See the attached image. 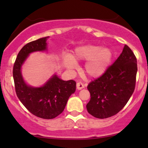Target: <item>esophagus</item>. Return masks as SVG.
Segmentation results:
<instances>
[{
  "label": "esophagus",
  "mask_w": 148,
  "mask_h": 148,
  "mask_svg": "<svg viewBox=\"0 0 148 148\" xmlns=\"http://www.w3.org/2000/svg\"><path fill=\"white\" fill-rule=\"evenodd\" d=\"M84 85L82 82H77V84H76V88H77L78 90L83 89V88H84Z\"/></svg>",
  "instance_id": "34e87169"
}]
</instances>
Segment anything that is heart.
<instances>
[{"instance_id":"obj_1","label":"heart","mask_w":148,"mask_h":148,"mask_svg":"<svg viewBox=\"0 0 148 148\" xmlns=\"http://www.w3.org/2000/svg\"><path fill=\"white\" fill-rule=\"evenodd\" d=\"M73 60H88L85 65V72L90 77H98L105 72L113 59V51L109 48H101L99 46L86 45L75 50ZM71 58L67 57L65 64L69 69L75 65Z\"/></svg>"}]
</instances>
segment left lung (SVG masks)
<instances>
[{"label":"left lung","instance_id":"1","mask_svg":"<svg viewBox=\"0 0 148 148\" xmlns=\"http://www.w3.org/2000/svg\"><path fill=\"white\" fill-rule=\"evenodd\" d=\"M137 60L132 49L125 45L123 52L101 76L88 86L90 99L88 112L97 118L116 115L125 107L136 86Z\"/></svg>","mask_w":148,"mask_h":148}]
</instances>
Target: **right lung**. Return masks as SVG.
<instances>
[{"label":"right lung","instance_id":"right-lung-1","mask_svg":"<svg viewBox=\"0 0 148 148\" xmlns=\"http://www.w3.org/2000/svg\"><path fill=\"white\" fill-rule=\"evenodd\" d=\"M42 37L26 44L18 52L13 66V78L16 94L28 111L43 119H53L62 113L70 95L76 90V81H65L54 75L40 88L27 86L21 74V67L30 53L45 51L47 40Z\"/></svg>","mask_w":148,"mask_h":148}]
</instances>
